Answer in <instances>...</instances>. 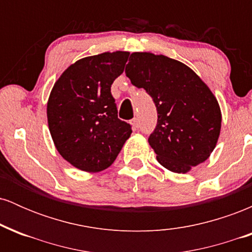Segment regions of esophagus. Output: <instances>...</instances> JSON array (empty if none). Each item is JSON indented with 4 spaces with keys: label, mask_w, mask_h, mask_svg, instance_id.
I'll list each match as a JSON object with an SVG mask.
<instances>
[{
    "label": "esophagus",
    "mask_w": 252,
    "mask_h": 252,
    "mask_svg": "<svg viewBox=\"0 0 252 252\" xmlns=\"http://www.w3.org/2000/svg\"><path fill=\"white\" fill-rule=\"evenodd\" d=\"M130 124H131V126L134 129H137L138 126H140V123H138V120L137 118H134V120L130 121Z\"/></svg>",
    "instance_id": "34e87169"
}]
</instances>
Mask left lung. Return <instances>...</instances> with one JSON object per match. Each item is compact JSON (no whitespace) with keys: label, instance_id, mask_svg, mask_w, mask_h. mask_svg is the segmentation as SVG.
Listing matches in <instances>:
<instances>
[{"label":"left lung","instance_id":"obj_1","mask_svg":"<svg viewBox=\"0 0 252 252\" xmlns=\"http://www.w3.org/2000/svg\"><path fill=\"white\" fill-rule=\"evenodd\" d=\"M126 73L158 109V126L148 138L158 162L185 174L206 161L220 135L221 111L204 80L181 62L150 52L131 53Z\"/></svg>","mask_w":252,"mask_h":252}]
</instances>
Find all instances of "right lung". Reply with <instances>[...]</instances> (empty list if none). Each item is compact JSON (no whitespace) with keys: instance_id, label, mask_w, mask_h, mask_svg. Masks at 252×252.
<instances>
[{"instance_id":"1","label":"right lung","mask_w":252,"mask_h":252,"mask_svg":"<svg viewBox=\"0 0 252 252\" xmlns=\"http://www.w3.org/2000/svg\"><path fill=\"white\" fill-rule=\"evenodd\" d=\"M129 52H104L68 66L47 102L52 140L63 158L76 168L98 173L114 163L131 135L117 117L111 84L123 73Z\"/></svg>"}]
</instances>
